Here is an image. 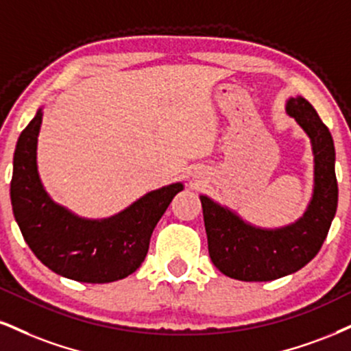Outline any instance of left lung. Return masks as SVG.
<instances>
[{"label":"left lung","instance_id":"obj_1","mask_svg":"<svg viewBox=\"0 0 351 351\" xmlns=\"http://www.w3.org/2000/svg\"><path fill=\"white\" fill-rule=\"evenodd\" d=\"M286 114L309 137L314 157L312 196L298 221L274 229L253 226L234 209L199 196L210 260L234 280L273 281L296 273L317 255L335 217L339 186L330 130L302 96L286 101Z\"/></svg>","mask_w":351,"mask_h":351}]
</instances>
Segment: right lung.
<instances>
[{
	"mask_svg": "<svg viewBox=\"0 0 351 351\" xmlns=\"http://www.w3.org/2000/svg\"><path fill=\"white\" fill-rule=\"evenodd\" d=\"M44 108L23 130L12 158L11 204L21 234L34 255L53 273L80 282H112L145 260L152 232L183 183L149 191L114 216L80 217L57 204L39 176L37 141Z\"/></svg>",
	"mask_w": 351,
	"mask_h": 351,
	"instance_id": "1",
	"label": "right lung"
}]
</instances>
